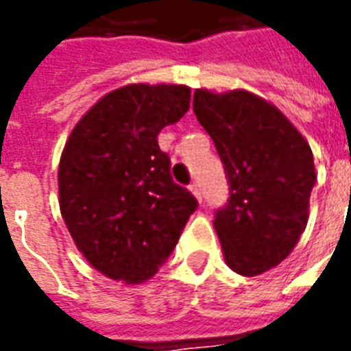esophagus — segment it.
Here are the masks:
<instances>
[{
    "label": "esophagus",
    "mask_w": 351,
    "mask_h": 351,
    "mask_svg": "<svg viewBox=\"0 0 351 351\" xmlns=\"http://www.w3.org/2000/svg\"><path fill=\"white\" fill-rule=\"evenodd\" d=\"M190 191L193 193V195H195V197L199 199V201H203V193H201V188H199L197 182L190 184Z\"/></svg>",
    "instance_id": "esophagus-1"
}]
</instances>
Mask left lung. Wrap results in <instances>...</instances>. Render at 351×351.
<instances>
[{"label":"left lung","instance_id":"1","mask_svg":"<svg viewBox=\"0 0 351 351\" xmlns=\"http://www.w3.org/2000/svg\"><path fill=\"white\" fill-rule=\"evenodd\" d=\"M193 112L213 137L229 184L214 210L226 263L256 276L291 254L316 184L308 143L271 103L244 90H195Z\"/></svg>","mask_w":351,"mask_h":351}]
</instances>
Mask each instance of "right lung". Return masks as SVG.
Instances as JSON below:
<instances>
[{
  "label": "right lung",
  "mask_w": 351,
  "mask_h": 351,
  "mask_svg": "<svg viewBox=\"0 0 351 351\" xmlns=\"http://www.w3.org/2000/svg\"><path fill=\"white\" fill-rule=\"evenodd\" d=\"M188 108V86H123L97 101L65 145L62 216L77 248L108 278L138 284L154 276L197 208L158 145L160 131Z\"/></svg>",
  "instance_id": "right-lung-1"
}]
</instances>
